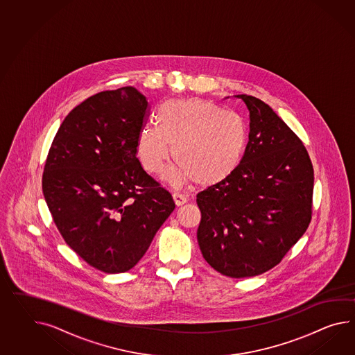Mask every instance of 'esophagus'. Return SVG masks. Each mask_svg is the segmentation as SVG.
<instances>
[{"label":"esophagus","mask_w":355,"mask_h":355,"mask_svg":"<svg viewBox=\"0 0 355 355\" xmlns=\"http://www.w3.org/2000/svg\"><path fill=\"white\" fill-rule=\"evenodd\" d=\"M173 200L177 207H182L183 204L187 202V199H186L183 195H181V193H177V192H174L173 193Z\"/></svg>","instance_id":"esophagus-1"}]
</instances>
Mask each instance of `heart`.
Returning a JSON list of instances; mask_svg holds the SVG:
<instances>
[{
    "instance_id": "1",
    "label": "heart",
    "mask_w": 355,
    "mask_h": 355,
    "mask_svg": "<svg viewBox=\"0 0 355 355\" xmlns=\"http://www.w3.org/2000/svg\"><path fill=\"white\" fill-rule=\"evenodd\" d=\"M155 124L139 130L137 156L150 173H166L173 183L195 181L209 187L227 181L240 168L249 146V128L240 115L201 98L168 100L159 106Z\"/></svg>"
}]
</instances>
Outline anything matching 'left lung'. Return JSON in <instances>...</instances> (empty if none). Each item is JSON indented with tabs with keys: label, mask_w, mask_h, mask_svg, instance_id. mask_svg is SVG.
Listing matches in <instances>:
<instances>
[{
	"label": "left lung",
	"mask_w": 355,
	"mask_h": 355,
	"mask_svg": "<svg viewBox=\"0 0 355 355\" xmlns=\"http://www.w3.org/2000/svg\"><path fill=\"white\" fill-rule=\"evenodd\" d=\"M236 97L250 114L249 146L234 175L198 193V242L209 266L245 278L276 267L309 227L314 171L303 141L268 105Z\"/></svg>",
	"instance_id": "1"
}]
</instances>
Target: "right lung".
Returning a JSON list of instances; mask_svg holds the SVG:
<instances>
[{
    "label": "right lung",
    "mask_w": 355,
    "mask_h": 355,
    "mask_svg": "<svg viewBox=\"0 0 355 355\" xmlns=\"http://www.w3.org/2000/svg\"><path fill=\"white\" fill-rule=\"evenodd\" d=\"M148 110L133 87L88 97L61 123L44 163V200L64 241L105 273L133 268L175 208L137 157Z\"/></svg>",
    "instance_id": "right-lung-1"
}]
</instances>
